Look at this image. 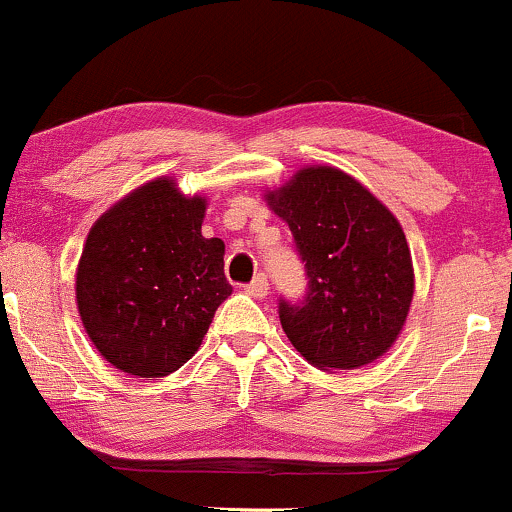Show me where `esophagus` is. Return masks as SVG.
Returning <instances> with one entry per match:
<instances>
[{"label": "esophagus", "mask_w": 512, "mask_h": 512, "mask_svg": "<svg viewBox=\"0 0 512 512\" xmlns=\"http://www.w3.org/2000/svg\"><path fill=\"white\" fill-rule=\"evenodd\" d=\"M246 292L254 296V299H266V296H268V277L263 273H258L254 280L246 285Z\"/></svg>", "instance_id": "34e87169"}]
</instances>
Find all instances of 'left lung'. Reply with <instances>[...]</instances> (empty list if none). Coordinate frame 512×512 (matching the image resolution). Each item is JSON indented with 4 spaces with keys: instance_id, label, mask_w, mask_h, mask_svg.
Returning <instances> with one entry per match:
<instances>
[{
    "instance_id": "obj_1",
    "label": "left lung",
    "mask_w": 512,
    "mask_h": 512,
    "mask_svg": "<svg viewBox=\"0 0 512 512\" xmlns=\"http://www.w3.org/2000/svg\"><path fill=\"white\" fill-rule=\"evenodd\" d=\"M266 201L292 230L308 277L304 299H280V323L294 349L320 370H353L384 356L415 289L399 220L332 166L299 170Z\"/></svg>"
}]
</instances>
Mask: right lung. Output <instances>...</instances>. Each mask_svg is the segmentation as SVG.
<instances>
[{"label": "right lung", "instance_id": "1", "mask_svg": "<svg viewBox=\"0 0 512 512\" xmlns=\"http://www.w3.org/2000/svg\"><path fill=\"white\" fill-rule=\"evenodd\" d=\"M206 199L151 180L92 225L75 301L97 351L118 370L166 377L199 349L232 285L223 239L201 235Z\"/></svg>", "mask_w": 512, "mask_h": 512}]
</instances>
